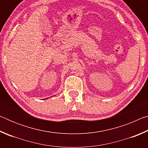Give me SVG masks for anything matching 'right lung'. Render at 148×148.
Returning <instances> with one entry per match:
<instances>
[{
  "instance_id": "1",
  "label": "right lung",
  "mask_w": 148,
  "mask_h": 148,
  "mask_svg": "<svg viewBox=\"0 0 148 148\" xmlns=\"http://www.w3.org/2000/svg\"><path fill=\"white\" fill-rule=\"evenodd\" d=\"M47 99H48V98H47Z\"/></svg>"
}]
</instances>
